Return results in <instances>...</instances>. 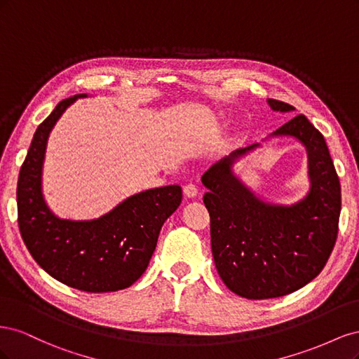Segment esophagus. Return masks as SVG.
Instances as JSON below:
<instances>
[{"label":"esophagus","instance_id":"34e87169","mask_svg":"<svg viewBox=\"0 0 359 359\" xmlns=\"http://www.w3.org/2000/svg\"><path fill=\"white\" fill-rule=\"evenodd\" d=\"M184 194H186L187 198H194L198 194V187L194 186L193 182H189L184 186Z\"/></svg>","mask_w":359,"mask_h":359}]
</instances>
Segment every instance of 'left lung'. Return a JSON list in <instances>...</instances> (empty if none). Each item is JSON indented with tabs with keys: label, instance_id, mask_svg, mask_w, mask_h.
Returning <instances> with one entry per match:
<instances>
[{
	"label": "left lung",
	"instance_id": "1",
	"mask_svg": "<svg viewBox=\"0 0 359 359\" xmlns=\"http://www.w3.org/2000/svg\"><path fill=\"white\" fill-rule=\"evenodd\" d=\"M274 112L295 107L266 100ZM293 137L306 148L309 191L293 204L264 200L234 172V165L264 142ZM211 217V250L223 283L247 299L285 297L318 277L332 252L341 211V189L327 142L297 115L262 142L233 149L202 175Z\"/></svg>",
	"mask_w": 359,
	"mask_h": 359
}]
</instances>
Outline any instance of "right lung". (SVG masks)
I'll use <instances>...</instances> for the list:
<instances>
[{"mask_svg": "<svg viewBox=\"0 0 359 359\" xmlns=\"http://www.w3.org/2000/svg\"><path fill=\"white\" fill-rule=\"evenodd\" d=\"M60 102L32 137L18 180V223L31 256L46 273L73 289L90 293L132 286L145 273L161 226L182 199L178 184L132 194L91 220L61 219L43 194L48 139L61 115L78 99Z\"/></svg>", "mask_w": 359, "mask_h": 359, "instance_id": "right-lung-1", "label": "right lung"}]
</instances>
